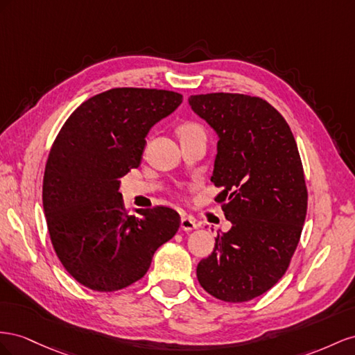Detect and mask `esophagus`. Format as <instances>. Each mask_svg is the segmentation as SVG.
Masks as SVG:
<instances>
[{"mask_svg":"<svg viewBox=\"0 0 355 355\" xmlns=\"http://www.w3.org/2000/svg\"><path fill=\"white\" fill-rule=\"evenodd\" d=\"M198 229L196 221L190 217H181V230L184 232H190V230H195Z\"/></svg>","mask_w":355,"mask_h":355,"instance_id":"34e87169","label":"esophagus"}]
</instances>
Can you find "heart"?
Listing matches in <instances>:
<instances>
[{"instance_id": "1", "label": "heart", "mask_w": 355, "mask_h": 355, "mask_svg": "<svg viewBox=\"0 0 355 355\" xmlns=\"http://www.w3.org/2000/svg\"><path fill=\"white\" fill-rule=\"evenodd\" d=\"M191 130H202L198 125L195 123H184L183 126L180 128V134H186V132H191Z\"/></svg>"}]
</instances>
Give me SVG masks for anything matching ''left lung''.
<instances>
[{"label":"left lung","mask_w":355,"mask_h":355,"mask_svg":"<svg viewBox=\"0 0 355 355\" xmlns=\"http://www.w3.org/2000/svg\"><path fill=\"white\" fill-rule=\"evenodd\" d=\"M189 105L217 134L211 183L232 223L196 277L211 296L247 302L277 284L299 244L308 191L296 139L261 98L191 95Z\"/></svg>","instance_id":"1"}]
</instances>
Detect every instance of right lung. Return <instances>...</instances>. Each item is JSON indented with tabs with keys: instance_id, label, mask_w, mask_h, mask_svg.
<instances>
[{
	"instance_id": "obj_1",
	"label": "right lung",
	"mask_w": 355,
	"mask_h": 355,
	"mask_svg": "<svg viewBox=\"0 0 355 355\" xmlns=\"http://www.w3.org/2000/svg\"><path fill=\"white\" fill-rule=\"evenodd\" d=\"M181 103L171 90L110 89L76 108L58 134L44 171V216L56 256L85 287L134 284L177 234V211L156 207L129 216L119 189L139 166L150 129Z\"/></svg>"
}]
</instances>
